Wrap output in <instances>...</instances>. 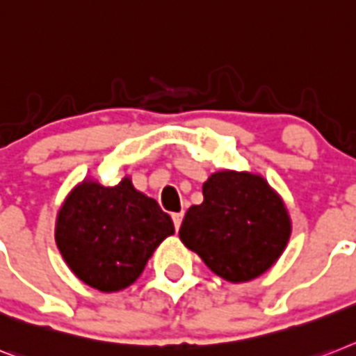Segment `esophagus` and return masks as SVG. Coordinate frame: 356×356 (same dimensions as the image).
<instances>
[{
  "label": "esophagus",
  "instance_id": "34e87169",
  "mask_svg": "<svg viewBox=\"0 0 356 356\" xmlns=\"http://www.w3.org/2000/svg\"><path fill=\"white\" fill-rule=\"evenodd\" d=\"M181 220H184V211H180V213H172V222H175L176 229H180Z\"/></svg>",
  "mask_w": 356,
  "mask_h": 356
}]
</instances>
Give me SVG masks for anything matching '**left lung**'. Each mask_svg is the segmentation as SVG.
<instances>
[{"label":"left lung","instance_id":"obj_1","mask_svg":"<svg viewBox=\"0 0 356 356\" xmlns=\"http://www.w3.org/2000/svg\"><path fill=\"white\" fill-rule=\"evenodd\" d=\"M204 202L191 205L180 240L214 275L233 284L254 280L277 264L291 236L286 204L262 175L213 172Z\"/></svg>","mask_w":356,"mask_h":356}]
</instances>
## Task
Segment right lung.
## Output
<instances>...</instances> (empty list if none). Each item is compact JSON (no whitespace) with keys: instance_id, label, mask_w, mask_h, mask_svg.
<instances>
[{"instance_id":"right-lung-1","label":"right lung","mask_w":356,"mask_h":356,"mask_svg":"<svg viewBox=\"0 0 356 356\" xmlns=\"http://www.w3.org/2000/svg\"><path fill=\"white\" fill-rule=\"evenodd\" d=\"M175 234L171 216L123 176L113 187L85 178L63 200L54 238L63 262L79 280L116 293L140 278L149 258Z\"/></svg>"}]
</instances>
